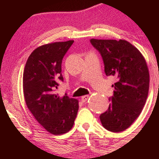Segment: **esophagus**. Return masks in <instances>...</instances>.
Wrapping results in <instances>:
<instances>
[{"instance_id": "34e87169", "label": "esophagus", "mask_w": 159, "mask_h": 159, "mask_svg": "<svg viewBox=\"0 0 159 159\" xmlns=\"http://www.w3.org/2000/svg\"><path fill=\"white\" fill-rule=\"evenodd\" d=\"M88 98H89V95H85V96H83L81 97V102H85L88 99Z\"/></svg>"}]
</instances>
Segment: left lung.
Returning a JSON list of instances; mask_svg holds the SVG:
<instances>
[{"label":"left lung","instance_id":"8db88e82","mask_svg":"<svg viewBox=\"0 0 159 159\" xmlns=\"http://www.w3.org/2000/svg\"><path fill=\"white\" fill-rule=\"evenodd\" d=\"M99 52L107 76L116 78L108 110L100 115L103 127L120 132L130 127L143 110L148 96L149 73L145 58L124 39H91Z\"/></svg>","mask_w":159,"mask_h":159}]
</instances>
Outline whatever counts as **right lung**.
Instances as JSON below:
<instances>
[{"mask_svg": "<svg viewBox=\"0 0 159 159\" xmlns=\"http://www.w3.org/2000/svg\"><path fill=\"white\" fill-rule=\"evenodd\" d=\"M73 40L56 42L36 48L29 56L23 74V92L27 108L51 134L68 132L77 116L78 99L54 93L57 80L63 81V58Z\"/></svg>", "mask_w": 159, "mask_h": 159, "instance_id": "add662e5", "label": "right lung"}]
</instances>
